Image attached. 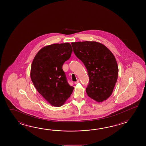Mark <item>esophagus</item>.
Listing matches in <instances>:
<instances>
[{
    "label": "esophagus",
    "instance_id": "1",
    "mask_svg": "<svg viewBox=\"0 0 146 146\" xmlns=\"http://www.w3.org/2000/svg\"><path fill=\"white\" fill-rule=\"evenodd\" d=\"M79 81H79V79H78L77 80V81H76V82H74V84H78V83H79Z\"/></svg>",
    "mask_w": 146,
    "mask_h": 146
}]
</instances>
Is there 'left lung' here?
I'll list each match as a JSON object with an SVG mask.
<instances>
[{
    "label": "left lung",
    "instance_id": "obj_1",
    "mask_svg": "<svg viewBox=\"0 0 146 146\" xmlns=\"http://www.w3.org/2000/svg\"><path fill=\"white\" fill-rule=\"evenodd\" d=\"M72 45L74 54L84 63L88 71V96L98 102L108 99L118 78V65L115 56L105 45L97 42H72Z\"/></svg>",
    "mask_w": 146,
    "mask_h": 146
}]
</instances>
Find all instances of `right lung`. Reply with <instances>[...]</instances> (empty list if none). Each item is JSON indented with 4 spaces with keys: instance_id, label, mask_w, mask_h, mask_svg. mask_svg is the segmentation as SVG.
<instances>
[{
    "instance_id": "1",
    "label": "right lung",
    "mask_w": 146,
    "mask_h": 146,
    "mask_svg": "<svg viewBox=\"0 0 146 146\" xmlns=\"http://www.w3.org/2000/svg\"><path fill=\"white\" fill-rule=\"evenodd\" d=\"M72 52L69 43L53 44L41 48L32 63V81L37 91L51 106H62L74 89L69 84L62 68Z\"/></svg>"
}]
</instances>
